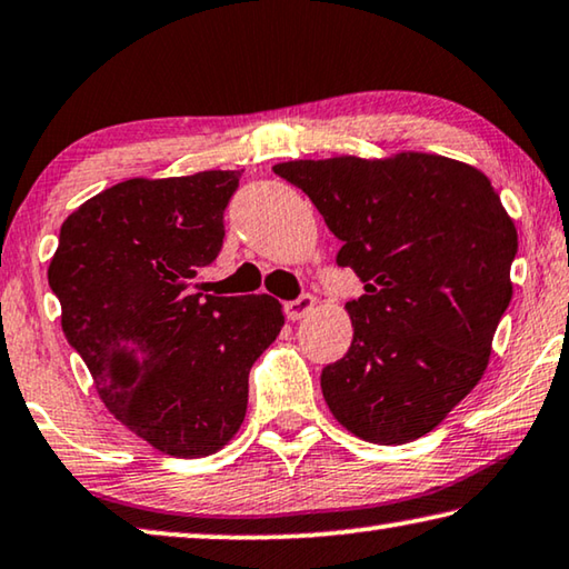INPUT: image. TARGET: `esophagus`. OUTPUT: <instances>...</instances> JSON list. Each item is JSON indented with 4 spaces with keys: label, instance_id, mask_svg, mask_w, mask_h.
<instances>
[{
    "label": "esophagus",
    "instance_id": "1",
    "mask_svg": "<svg viewBox=\"0 0 569 569\" xmlns=\"http://www.w3.org/2000/svg\"><path fill=\"white\" fill-rule=\"evenodd\" d=\"M313 309H317V299H313V296H301V299H296V301H288V303L283 306L286 317L291 319V321L306 319V317H309V313H311Z\"/></svg>",
    "mask_w": 569,
    "mask_h": 569
}]
</instances>
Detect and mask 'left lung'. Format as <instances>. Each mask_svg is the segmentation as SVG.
I'll return each instance as SVG.
<instances>
[{"label":"left lung","mask_w":569,"mask_h":569,"mask_svg":"<svg viewBox=\"0 0 569 569\" xmlns=\"http://www.w3.org/2000/svg\"><path fill=\"white\" fill-rule=\"evenodd\" d=\"M273 171L309 194L341 240L337 263L365 283L347 303L351 347L321 372L331 415L369 443L426 436L479 385L511 301L517 228L489 177L420 151Z\"/></svg>","instance_id":"obj_1"}]
</instances>
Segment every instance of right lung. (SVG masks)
<instances>
[{
  "label": "right lung",
  "mask_w": 569,
  "mask_h": 569,
  "mask_svg": "<svg viewBox=\"0 0 569 569\" xmlns=\"http://www.w3.org/2000/svg\"><path fill=\"white\" fill-rule=\"evenodd\" d=\"M240 171L126 179L62 222L48 281L96 390L167 456L218 453L248 410V375L283 327L273 296L189 291L222 248Z\"/></svg>",
  "instance_id": "right-lung-1"
}]
</instances>
